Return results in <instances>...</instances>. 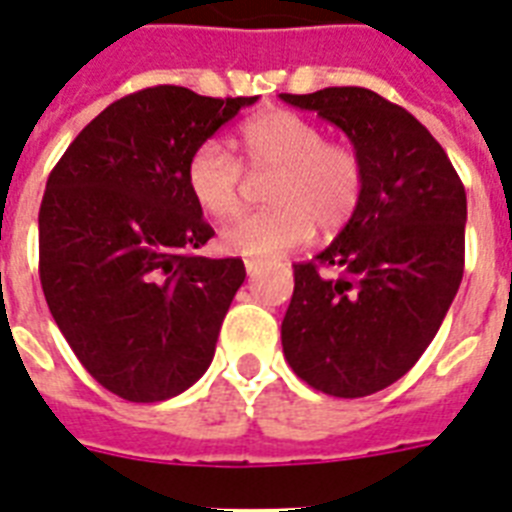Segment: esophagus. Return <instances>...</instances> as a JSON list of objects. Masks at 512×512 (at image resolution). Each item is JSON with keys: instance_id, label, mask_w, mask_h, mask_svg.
<instances>
[{"instance_id": "obj_1", "label": "esophagus", "mask_w": 512, "mask_h": 512, "mask_svg": "<svg viewBox=\"0 0 512 512\" xmlns=\"http://www.w3.org/2000/svg\"><path fill=\"white\" fill-rule=\"evenodd\" d=\"M244 268H247L249 279H255L257 273L263 271V263H260V260H247V263H244Z\"/></svg>"}]
</instances>
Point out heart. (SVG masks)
Instances as JSON below:
<instances>
[{"instance_id":"heart-1","label":"heart","mask_w":512,"mask_h":512,"mask_svg":"<svg viewBox=\"0 0 512 512\" xmlns=\"http://www.w3.org/2000/svg\"><path fill=\"white\" fill-rule=\"evenodd\" d=\"M239 148L249 170H271L265 201L271 207L236 217L220 231L231 255L271 260L308 244L321 231H340L358 209L364 167L348 143L324 140L311 119L265 111L241 124ZM185 185L204 215L223 220L239 209L241 164L217 140L201 143L185 164Z\"/></svg>"}]
</instances>
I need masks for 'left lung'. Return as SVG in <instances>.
<instances>
[{
	"label": "left lung",
	"mask_w": 512,
	"mask_h": 512,
	"mask_svg": "<svg viewBox=\"0 0 512 512\" xmlns=\"http://www.w3.org/2000/svg\"><path fill=\"white\" fill-rule=\"evenodd\" d=\"M279 98L340 127L364 167L353 217L311 263L295 265L284 358L321 393L369 396L417 364L460 289L465 188L438 140L377 92Z\"/></svg>",
	"instance_id": "left-lung-1"
}]
</instances>
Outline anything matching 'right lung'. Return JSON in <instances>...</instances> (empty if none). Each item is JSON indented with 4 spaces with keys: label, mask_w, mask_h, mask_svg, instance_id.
I'll list each match as a JSON object with an SVG mask.
<instances>
[{
    "label": "right lung",
    "mask_w": 512,
    "mask_h": 512,
    "mask_svg": "<svg viewBox=\"0 0 512 512\" xmlns=\"http://www.w3.org/2000/svg\"><path fill=\"white\" fill-rule=\"evenodd\" d=\"M257 98L159 84L100 111L50 172L39 209L44 300L82 366L154 404L207 372L239 257L191 255L215 231L185 185L188 156Z\"/></svg>",
    "instance_id": "add662e5"
}]
</instances>
